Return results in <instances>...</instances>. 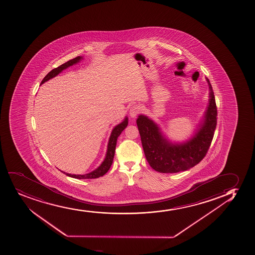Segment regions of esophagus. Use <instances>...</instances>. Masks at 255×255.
Wrapping results in <instances>:
<instances>
[{"label":"esophagus","instance_id":"obj_1","mask_svg":"<svg viewBox=\"0 0 255 255\" xmlns=\"http://www.w3.org/2000/svg\"><path fill=\"white\" fill-rule=\"evenodd\" d=\"M140 107L138 106V105H133V106L130 107V109H129V115H130V117L135 118V116L140 113Z\"/></svg>","mask_w":255,"mask_h":255}]
</instances>
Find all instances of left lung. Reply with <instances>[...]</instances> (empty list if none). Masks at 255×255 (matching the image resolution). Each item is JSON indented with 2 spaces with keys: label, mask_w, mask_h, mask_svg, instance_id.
<instances>
[{
  "label": "left lung",
  "mask_w": 255,
  "mask_h": 255,
  "mask_svg": "<svg viewBox=\"0 0 255 255\" xmlns=\"http://www.w3.org/2000/svg\"><path fill=\"white\" fill-rule=\"evenodd\" d=\"M209 107L203 123L191 140L172 144L163 137L157 125L145 115L136 120L144 153L150 166L160 173H177L191 169L203 160L214 137L217 124V107L209 80Z\"/></svg>",
  "instance_id": "8db88e82"
}]
</instances>
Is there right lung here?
I'll list each match as a JSON object with an SVG mask.
<instances>
[{"label":"right lung","mask_w":255,"mask_h":255,"mask_svg":"<svg viewBox=\"0 0 255 255\" xmlns=\"http://www.w3.org/2000/svg\"><path fill=\"white\" fill-rule=\"evenodd\" d=\"M81 58L82 57L79 56V57H76L74 59H71V60L68 61L66 63H63L60 66L52 69V71L49 72L48 74L45 76V78L41 81V84H43L44 82H46V81L50 80V79L55 77L56 75H58L59 73L63 71V69H67L68 67L72 66L73 64L80 62ZM127 126H128V118L126 117L125 121L122 123L118 125L117 126H115V128H114L113 131H112L111 135H110V138H109L108 151H107L105 159H104L100 166L98 167V169H95L94 171L91 172L89 174H86V175H71V174H68V173H65V172H63V174L68 175V176L75 178V179H96V178L100 177V176L105 175L107 172L109 171V169H110L112 163H113L118 137L120 136L121 132L126 129V127Z\"/></svg>","instance_id":"right-lung-1"}]
</instances>
